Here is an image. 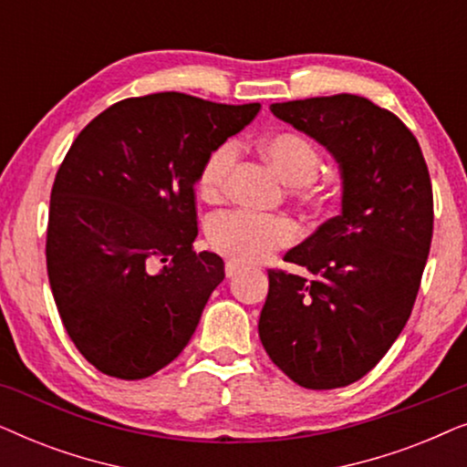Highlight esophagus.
I'll return each instance as SVG.
<instances>
[{
	"mask_svg": "<svg viewBox=\"0 0 467 467\" xmlns=\"http://www.w3.org/2000/svg\"><path fill=\"white\" fill-rule=\"evenodd\" d=\"M242 267H244V265H240L238 261H227V264H225V274H227V278H234L235 274H238V272L242 270Z\"/></svg>",
	"mask_w": 467,
	"mask_h": 467,
	"instance_id": "1",
	"label": "esophagus"
}]
</instances>
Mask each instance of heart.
Instances as JSON below:
<instances>
[{"instance_id": "1", "label": "heart", "mask_w": 467, "mask_h": 467, "mask_svg": "<svg viewBox=\"0 0 467 467\" xmlns=\"http://www.w3.org/2000/svg\"><path fill=\"white\" fill-rule=\"evenodd\" d=\"M259 149L286 184L302 187L306 200L318 206L327 202V193L315 181L323 165V155L310 138L297 131H278L261 140ZM235 159L238 146L234 142H223L210 152L197 178L202 200L219 202L225 195ZM296 240L297 227L293 221L285 216L257 214L251 210L223 213L208 225V242L213 251L238 264H257Z\"/></svg>"}]
</instances>
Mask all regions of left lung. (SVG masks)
<instances>
[{
  "label": "left lung",
  "instance_id": "obj_1",
  "mask_svg": "<svg viewBox=\"0 0 467 467\" xmlns=\"http://www.w3.org/2000/svg\"><path fill=\"white\" fill-rule=\"evenodd\" d=\"M270 108L340 163L342 213L285 254L304 274L267 272L259 337L299 387H347L410 318L433 234L430 171L412 131L359 95Z\"/></svg>",
  "mask_w": 467,
  "mask_h": 467
}]
</instances>
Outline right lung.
<instances>
[{
    "label": "right lung",
    "mask_w": 467,
    "mask_h": 467,
    "mask_svg": "<svg viewBox=\"0 0 467 467\" xmlns=\"http://www.w3.org/2000/svg\"><path fill=\"white\" fill-rule=\"evenodd\" d=\"M259 108L130 98L69 146L50 191L47 270L63 327L99 372L149 379L189 344L225 278L219 254L193 251L195 182Z\"/></svg>",
    "instance_id": "1"
}]
</instances>
